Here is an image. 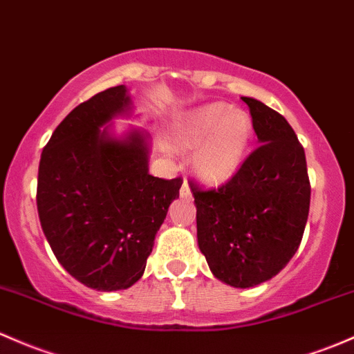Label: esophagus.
<instances>
[{
    "mask_svg": "<svg viewBox=\"0 0 354 354\" xmlns=\"http://www.w3.org/2000/svg\"><path fill=\"white\" fill-rule=\"evenodd\" d=\"M180 195H181V196H189V195H192V189H189V185H188L187 180H185L183 185H181Z\"/></svg>",
    "mask_w": 354,
    "mask_h": 354,
    "instance_id": "34e87169",
    "label": "esophagus"
}]
</instances>
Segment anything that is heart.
Wrapping results in <instances>:
<instances>
[{"instance_id": "b5f03b06", "label": "heart", "mask_w": 354, "mask_h": 354, "mask_svg": "<svg viewBox=\"0 0 354 354\" xmlns=\"http://www.w3.org/2000/svg\"><path fill=\"white\" fill-rule=\"evenodd\" d=\"M254 136L248 111L210 103L181 115L173 129L174 144L193 151V166L205 183H224L244 162Z\"/></svg>"}]
</instances>
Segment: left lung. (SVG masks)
<instances>
[{
	"mask_svg": "<svg viewBox=\"0 0 354 354\" xmlns=\"http://www.w3.org/2000/svg\"><path fill=\"white\" fill-rule=\"evenodd\" d=\"M259 146L218 188L189 181L196 237L208 268L224 283L249 288L280 273L302 241L310 181L302 144L283 115L243 96Z\"/></svg>",
	"mask_w": 354,
	"mask_h": 354,
	"instance_id": "1",
	"label": "left lung"
}]
</instances>
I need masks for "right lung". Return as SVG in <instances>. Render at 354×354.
Returning <instances> with one entry per match:
<instances>
[{
  "label": "right lung",
  "instance_id": "right-lung-1",
  "mask_svg": "<svg viewBox=\"0 0 354 354\" xmlns=\"http://www.w3.org/2000/svg\"><path fill=\"white\" fill-rule=\"evenodd\" d=\"M132 110L124 84L74 109L44 147L37 181L40 225L57 261L89 288L132 286L146 270L154 237L181 178L149 174L147 133L118 139L109 124Z\"/></svg>",
  "mask_w": 354,
  "mask_h": 354
}]
</instances>
